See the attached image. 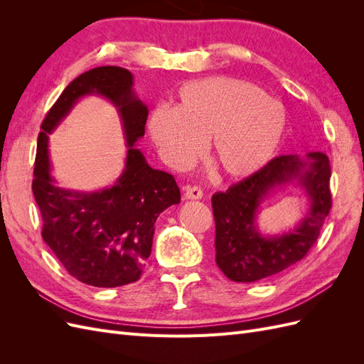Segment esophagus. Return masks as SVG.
<instances>
[{"mask_svg": "<svg viewBox=\"0 0 364 364\" xmlns=\"http://www.w3.org/2000/svg\"><path fill=\"white\" fill-rule=\"evenodd\" d=\"M185 197L190 200H199L203 197V191L200 186H185Z\"/></svg>", "mask_w": 364, "mask_h": 364, "instance_id": "esophagus-1", "label": "esophagus"}]
</instances>
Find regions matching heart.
I'll use <instances>...</instances> for the list:
<instances>
[{"instance_id": "heart-1", "label": "heart", "mask_w": 364, "mask_h": 364, "mask_svg": "<svg viewBox=\"0 0 364 364\" xmlns=\"http://www.w3.org/2000/svg\"><path fill=\"white\" fill-rule=\"evenodd\" d=\"M285 111L257 86L209 77L185 85L176 107L161 105L149 119L150 135L171 167L190 165L208 138V156L220 173L243 179L255 174L277 153Z\"/></svg>"}]
</instances>
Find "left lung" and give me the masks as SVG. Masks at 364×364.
<instances>
[{"mask_svg": "<svg viewBox=\"0 0 364 364\" xmlns=\"http://www.w3.org/2000/svg\"><path fill=\"white\" fill-rule=\"evenodd\" d=\"M331 165L322 151L305 158L282 155L229 188L213 196L215 262L230 281L255 282L301 261L321 234L333 206ZM297 180L311 199V209L293 231L262 237L255 220L263 199L277 186Z\"/></svg>", "mask_w": 364, "mask_h": 364, "instance_id": "8db88e82", "label": "left lung"}]
</instances>
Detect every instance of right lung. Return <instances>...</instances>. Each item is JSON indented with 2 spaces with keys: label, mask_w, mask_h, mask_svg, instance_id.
Segmentation results:
<instances>
[{
  "label": "right lung",
  "mask_w": 364,
  "mask_h": 364,
  "mask_svg": "<svg viewBox=\"0 0 364 364\" xmlns=\"http://www.w3.org/2000/svg\"><path fill=\"white\" fill-rule=\"evenodd\" d=\"M134 75L98 67L65 87L41 124L31 190L42 215V238L67 272L92 287H119L139 279L150 257L155 222L181 202L171 174L151 168L135 142L144 136L149 109L135 95ZM97 93L118 107L129 150L127 167L111 189L80 193L53 185L48 134L79 97Z\"/></svg>",
  "instance_id": "obj_1"
}]
</instances>
